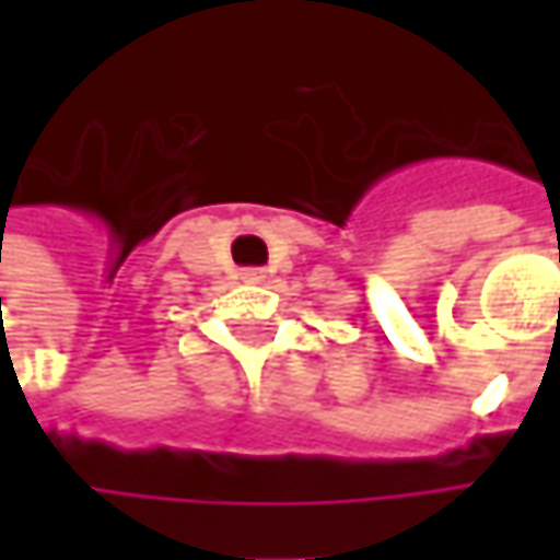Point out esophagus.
I'll return each mask as SVG.
<instances>
[{
  "label": "esophagus",
  "instance_id": "obj_1",
  "mask_svg": "<svg viewBox=\"0 0 560 560\" xmlns=\"http://www.w3.org/2000/svg\"><path fill=\"white\" fill-rule=\"evenodd\" d=\"M243 280H246V283H261V280H265V270H258V268L243 270Z\"/></svg>",
  "mask_w": 560,
  "mask_h": 560
}]
</instances>
